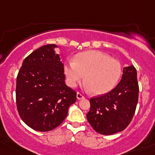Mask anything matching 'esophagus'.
<instances>
[{
    "mask_svg": "<svg viewBox=\"0 0 155 155\" xmlns=\"http://www.w3.org/2000/svg\"><path fill=\"white\" fill-rule=\"evenodd\" d=\"M77 98H78V100L83 99V98H84V96L83 95V94H81V93L78 92V93H77Z\"/></svg>",
    "mask_w": 155,
    "mask_h": 155,
    "instance_id": "34e87169",
    "label": "esophagus"
}]
</instances>
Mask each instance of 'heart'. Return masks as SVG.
<instances>
[{"instance_id":"b5f03b06","label":"heart","mask_w":155,"mask_h":155,"mask_svg":"<svg viewBox=\"0 0 155 155\" xmlns=\"http://www.w3.org/2000/svg\"><path fill=\"white\" fill-rule=\"evenodd\" d=\"M64 73L67 84L75 87L84 78L85 87L94 94L109 92L116 87L122 74L120 63L100 50H87L77 54L74 61L66 62Z\"/></svg>"}]
</instances>
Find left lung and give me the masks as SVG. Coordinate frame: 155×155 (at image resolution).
<instances>
[{"mask_svg":"<svg viewBox=\"0 0 155 155\" xmlns=\"http://www.w3.org/2000/svg\"><path fill=\"white\" fill-rule=\"evenodd\" d=\"M137 70L133 65L123 70L121 80L107 94L90 99L87 119L94 130L111 135L127 128L132 120L138 102Z\"/></svg>","mask_w":155,"mask_h":155,"instance_id":"1","label":"left lung"}]
</instances>
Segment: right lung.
<instances>
[{
  "label": "right lung",
  "mask_w": 155,
  "mask_h": 155,
  "mask_svg": "<svg viewBox=\"0 0 155 155\" xmlns=\"http://www.w3.org/2000/svg\"><path fill=\"white\" fill-rule=\"evenodd\" d=\"M58 46H41L25 59L16 81L19 116L35 130L46 132L62 124L76 102V91L65 84Z\"/></svg>",
  "instance_id": "add662e5"
}]
</instances>
